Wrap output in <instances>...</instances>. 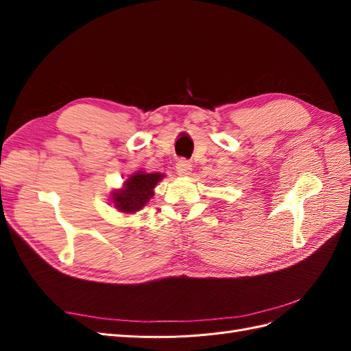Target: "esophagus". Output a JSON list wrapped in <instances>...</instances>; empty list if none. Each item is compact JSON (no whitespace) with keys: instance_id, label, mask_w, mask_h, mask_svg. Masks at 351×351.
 <instances>
[{"instance_id":"1","label":"esophagus","mask_w":351,"mask_h":351,"mask_svg":"<svg viewBox=\"0 0 351 351\" xmlns=\"http://www.w3.org/2000/svg\"><path fill=\"white\" fill-rule=\"evenodd\" d=\"M176 171L178 176H189L192 171V164H190L187 159H180L176 164Z\"/></svg>"}]
</instances>
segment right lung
<instances>
[{"instance_id": "1", "label": "right lung", "mask_w": 351, "mask_h": 351, "mask_svg": "<svg viewBox=\"0 0 351 351\" xmlns=\"http://www.w3.org/2000/svg\"><path fill=\"white\" fill-rule=\"evenodd\" d=\"M164 178L161 173L136 171L124 182V187L114 190L111 199L114 206L124 214L141 210L154 196L155 186Z\"/></svg>"}]
</instances>
